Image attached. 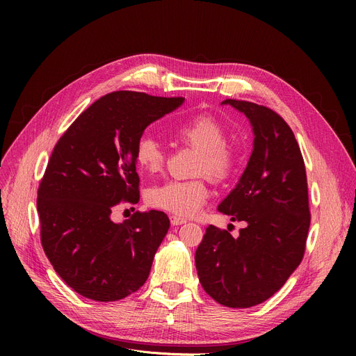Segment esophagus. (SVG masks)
<instances>
[{
  "instance_id": "esophagus-1",
  "label": "esophagus",
  "mask_w": 356,
  "mask_h": 356,
  "mask_svg": "<svg viewBox=\"0 0 356 356\" xmlns=\"http://www.w3.org/2000/svg\"><path fill=\"white\" fill-rule=\"evenodd\" d=\"M170 222L173 227H179V225H183V223H186L188 220H186L184 218H180V216H176V215H172L170 216Z\"/></svg>"
}]
</instances>
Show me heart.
Wrapping results in <instances>:
<instances>
[{"instance_id": "b5f03b06", "label": "heart", "mask_w": 356, "mask_h": 356, "mask_svg": "<svg viewBox=\"0 0 356 356\" xmlns=\"http://www.w3.org/2000/svg\"><path fill=\"white\" fill-rule=\"evenodd\" d=\"M176 137L189 144L202 157L197 163L199 175H209L215 181H227L238 170V149L227 143L228 133L222 122L211 114H195L181 121L176 129ZM134 159L143 172L159 173L163 170L165 152L153 136H144L136 144ZM209 197L207 177L195 180H168L154 186L147 193L152 207L177 216L196 215Z\"/></svg>"}]
</instances>
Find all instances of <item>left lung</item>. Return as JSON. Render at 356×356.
<instances>
[{
  "mask_svg": "<svg viewBox=\"0 0 356 356\" xmlns=\"http://www.w3.org/2000/svg\"><path fill=\"white\" fill-rule=\"evenodd\" d=\"M222 104L244 112L255 136L245 172L218 207L247 227L234 238L209 225L195 263L215 302L247 309L277 293L302 263L310 227L307 177L300 147L277 112L247 101Z\"/></svg>",
  "mask_w": 356,
  "mask_h": 356,
  "instance_id": "obj_1",
  "label": "left lung"
}]
</instances>
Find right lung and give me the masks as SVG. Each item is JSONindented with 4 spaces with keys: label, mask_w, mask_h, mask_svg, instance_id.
Returning a JSON list of instances; mask_svg holds the SVG:
<instances>
[{
    "label": "right lung",
    "mask_w": 356,
    "mask_h": 356,
    "mask_svg": "<svg viewBox=\"0 0 356 356\" xmlns=\"http://www.w3.org/2000/svg\"><path fill=\"white\" fill-rule=\"evenodd\" d=\"M184 102L117 90L93 102L54 145L37 192L40 239L54 271L81 296L115 302L137 291L170 220L160 211L111 219L140 200L136 144L144 129Z\"/></svg>",
    "instance_id": "add662e5"
}]
</instances>
